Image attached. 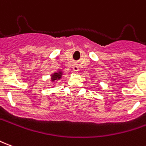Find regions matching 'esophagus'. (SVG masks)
<instances>
[{
	"label": "esophagus",
	"instance_id": "obj_1",
	"mask_svg": "<svg viewBox=\"0 0 146 146\" xmlns=\"http://www.w3.org/2000/svg\"><path fill=\"white\" fill-rule=\"evenodd\" d=\"M73 71H75V72H77V71L79 70V66H78L77 64H73Z\"/></svg>",
	"mask_w": 146,
	"mask_h": 146
}]
</instances>
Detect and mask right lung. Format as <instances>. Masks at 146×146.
Segmentation results:
<instances>
[{
	"mask_svg": "<svg viewBox=\"0 0 146 146\" xmlns=\"http://www.w3.org/2000/svg\"><path fill=\"white\" fill-rule=\"evenodd\" d=\"M63 75V72L61 70H58V72L54 73L51 75V81H54V80H60L62 78V76Z\"/></svg>",
	"mask_w": 146,
	"mask_h": 146,
	"instance_id": "add662e5",
	"label": "right lung"
}]
</instances>
